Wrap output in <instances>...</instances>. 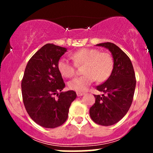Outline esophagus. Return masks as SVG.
Listing matches in <instances>:
<instances>
[{
	"label": "esophagus",
	"instance_id": "esophagus-1",
	"mask_svg": "<svg viewBox=\"0 0 153 153\" xmlns=\"http://www.w3.org/2000/svg\"><path fill=\"white\" fill-rule=\"evenodd\" d=\"M85 94L84 93H80V92H77V96H81L82 95H84Z\"/></svg>",
	"mask_w": 153,
	"mask_h": 153
}]
</instances>
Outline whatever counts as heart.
<instances>
[{"instance_id":"b5f03b06","label":"heart","mask_w":153,"mask_h":153,"mask_svg":"<svg viewBox=\"0 0 153 153\" xmlns=\"http://www.w3.org/2000/svg\"><path fill=\"white\" fill-rule=\"evenodd\" d=\"M73 63L69 59L62 57L57 62L59 71L65 78H71L76 74V65H84L82 76L68 82L71 90L82 92L95 80L103 82L110 76L114 68V61L108 52H100L95 48H82L71 54Z\"/></svg>"}]
</instances>
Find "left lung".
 Listing matches in <instances>:
<instances>
[{"label": "left lung", "instance_id": "8db88e82", "mask_svg": "<svg viewBox=\"0 0 153 153\" xmlns=\"http://www.w3.org/2000/svg\"><path fill=\"white\" fill-rule=\"evenodd\" d=\"M97 46L108 49L114 58L111 75L96 90L103 94L94 95L95 103L90 108V116L95 123L111 126L120 121L130 108L134 97L136 78L129 57L117 45L111 42Z\"/></svg>", "mask_w": 153, "mask_h": 153}]
</instances>
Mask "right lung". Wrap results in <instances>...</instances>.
Returning <instances> with one entry per match:
<instances>
[{
	"label": "right lung",
	"instance_id": "right-lung-1",
	"mask_svg": "<svg viewBox=\"0 0 153 153\" xmlns=\"http://www.w3.org/2000/svg\"><path fill=\"white\" fill-rule=\"evenodd\" d=\"M66 51L65 47L47 44L26 65L22 80L23 102L29 117L41 127L55 128L64 124L76 99L74 91L59 93L65 84L57 62Z\"/></svg>",
	"mask_w": 153,
	"mask_h": 153
}]
</instances>
